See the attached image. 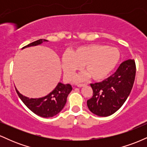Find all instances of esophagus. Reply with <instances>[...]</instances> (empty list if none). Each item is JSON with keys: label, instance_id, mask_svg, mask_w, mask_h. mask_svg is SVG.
I'll return each mask as SVG.
<instances>
[{"label": "esophagus", "instance_id": "obj_1", "mask_svg": "<svg viewBox=\"0 0 147 147\" xmlns=\"http://www.w3.org/2000/svg\"><path fill=\"white\" fill-rule=\"evenodd\" d=\"M86 86V84H78V85H77V86L79 87V88H81V87H83V86Z\"/></svg>", "mask_w": 147, "mask_h": 147}]
</instances>
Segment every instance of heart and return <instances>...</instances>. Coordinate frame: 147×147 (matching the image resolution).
<instances>
[{
  "mask_svg": "<svg viewBox=\"0 0 147 147\" xmlns=\"http://www.w3.org/2000/svg\"><path fill=\"white\" fill-rule=\"evenodd\" d=\"M120 59V52L115 47L90 44L77 48L72 53L65 52L61 58L64 77L68 81L73 78L75 72L83 66L86 72L75 77L76 82L88 76L95 81L106 78L117 66Z\"/></svg>",
  "mask_w": 147,
  "mask_h": 147,
  "instance_id": "heart-1",
  "label": "heart"
}]
</instances>
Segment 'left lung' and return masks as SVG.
Returning a JSON list of instances; mask_svg holds the SVG:
<instances>
[{
  "instance_id": "left-lung-1",
  "label": "left lung",
  "mask_w": 147,
  "mask_h": 147,
  "mask_svg": "<svg viewBox=\"0 0 147 147\" xmlns=\"http://www.w3.org/2000/svg\"><path fill=\"white\" fill-rule=\"evenodd\" d=\"M133 59L122 62L115 72L102 82L90 84L92 97L87 101L89 110L100 117H107L119 110L129 97L136 77Z\"/></svg>"
}]
</instances>
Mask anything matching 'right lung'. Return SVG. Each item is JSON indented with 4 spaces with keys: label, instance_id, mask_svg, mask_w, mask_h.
Wrapping results in <instances>:
<instances>
[{
    "label": "right lung",
    "instance_id": "obj_1",
    "mask_svg": "<svg viewBox=\"0 0 147 147\" xmlns=\"http://www.w3.org/2000/svg\"><path fill=\"white\" fill-rule=\"evenodd\" d=\"M48 41L46 39H39L30 43L22 49L31 46L38 45L43 42ZM16 91L18 97L24 104L34 113L42 117H52L56 115L63 109L67 101V97L72 90L71 85L58 83L57 86L51 92L41 98H29Z\"/></svg>",
    "mask_w": 147,
    "mask_h": 147
}]
</instances>
